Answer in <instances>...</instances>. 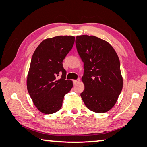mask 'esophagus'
Listing matches in <instances>:
<instances>
[{
  "label": "esophagus",
  "instance_id": "34e87169",
  "mask_svg": "<svg viewBox=\"0 0 147 147\" xmlns=\"http://www.w3.org/2000/svg\"><path fill=\"white\" fill-rule=\"evenodd\" d=\"M80 79H78V80H74L73 82H74V85H76V84L80 82Z\"/></svg>",
  "mask_w": 147,
  "mask_h": 147
}]
</instances>
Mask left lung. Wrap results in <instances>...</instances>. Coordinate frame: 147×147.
Segmentation results:
<instances>
[{
    "mask_svg": "<svg viewBox=\"0 0 147 147\" xmlns=\"http://www.w3.org/2000/svg\"><path fill=\"white\" fill-rule=\"evenodd\" d=\"M76 46L85 69L82 78L85 89L81 97L90 111L107 112L114 107L123 89L117 53L109 42L95 36H77Z\"/></svg>",
    "mask_w": 147,
    "mask_h": 147,
    "instance_id": "8db88e82",
    "label": "left lung"
}]
</instances>
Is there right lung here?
Here are the masks:
<instances>
[{
	"instance_id": "add662e5",
	"label": "right lung",
	"mask_w": 147,
	"mask_h": 147,
	"mask_svg": "<svg viewBox=\"0 0 147 147\" xmlns=\"http://www.w3.org/2000/svg\"><path fill=\"white\" fill-rule=\"evenodd\" d=\"M74 40L73 36L47 38L33 53L27 76V89L34 105L43 114L60 110L64 95L73 86L71 80H65L62 61L73 48ZM61 73V78L57 79Z\"/></svg>"
}]
</instances>
